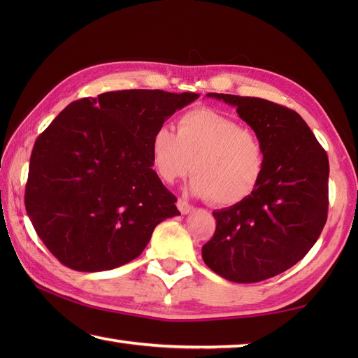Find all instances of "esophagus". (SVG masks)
Listing matches in <instances>:
<instances>
[{
	"instance_id": "esophagus-1",
	"label": "esophagus",
	"mask_w": 358,
	"mask_h": 358,
	"mask_svg": "<svg viewBox=\"0 0 358 358\" xmlns=\"http://www.w3.org/2000/svg\"><path fill=\"white\" fill-rule=\"evenodd\" d=\"M177 208H178V210H180L181 214H183V215L189 214V212L192 210V206H191V204H189V203H187V201H185V200H178V201H177Z\"/></svg>"
}]
</instances>
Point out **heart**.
<instances>
[{
    "label": "heart",
    "instance_id": "heart-1",
    "mask_svg": "<svg viewBox=\"0 0 358 358\" xmlns=\"http://www.w3.org/2000/svg\"><path fill=\"white\" fill-rule=\"evenodd\" d=\"M157 175L173 183L192 172L189 191L217 206H235L252 195L264 173L263 143L224 113L199 108L183 113L177 132L158 127L149 144Z\"/></svg>",
    "mask_w": 358,
    "mask_h": 358
}]
</instances>
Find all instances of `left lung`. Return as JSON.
Segmentation results:
<instances>
[{
    "instance_id": "left-lung-1",
    "label": "left lung",
    "mask_w": 358,
    "mask_h": 358,
    "mask_svg": "<svg viewBox=\"0 0 358 358\" xmlns=\"http://www.w3.org/2000/svg\"><path fill=\"white\" fill-rule=\"evenodd\" d=\"M206 96L237 108L260 136L266 164L246 201L214 210L215 234L203 260L234 283H257L292 268L315 245L328 218L329 162L299 113L263 98Z\"/></svg>"
}]
</instances>
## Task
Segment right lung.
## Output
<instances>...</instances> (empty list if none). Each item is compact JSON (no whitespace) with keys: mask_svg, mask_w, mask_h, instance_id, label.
<instances>
[{"mask_svg":"<svg viewBox=\"0 0 358 358\" xmlns=\"http://www.w3.org/2000/svg\"><path fill=\"white\" fill-rule=\"evenodd\" d=\"M199 94L131 89L71 103L38 136L26 210L64 266L115 269L138 257L163 220L180 215L152 169L150 138Z\"/></svg>","mask_w":358,"mask_h":358,"instance_id":"right-lung-1","label":"right lung"}]
</instances>
